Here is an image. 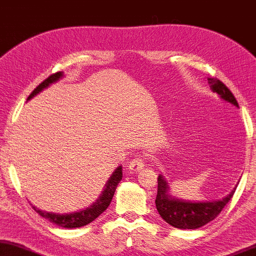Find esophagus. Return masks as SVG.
<instances>
[{"mask_svg":"<svg viewBox=\"0 0 256 256\" xmlns=\"http://www.w3.org/2000/svg\"><path fill=\"white\" fill-rule=\"evenodd\" d=\"M144 161L141 155L136 156V158H133L132 161L130 162V169L133 171H139L141 169H144Z\"/></svg>","mask_w":256,"mask_h":256,"instance_id":"esophagus-1","label":"esophagus"}]
</instances>
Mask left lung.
I'll return each mask as SVG.
<instances>
[{"instance_id":"left-lung-1","label":"left lung","mask_w":256,"mask_h":256,"mask_svg":"<svg viewBox=\"0 0 256 256\" xmlns=\"http://www.w3.org/2000/svg\"><path fill=\"white\" fill-rule=\"evenodd\" d=\"M212 92H216L223 100L238 106V102L231 90L217 78H208ZM166 182L162 176L158 178V196L155 204L156 209L163 220L171 226L177 228H198L212 222L223 208L228 204L236 192V188L231 193L222 200L206 201V202H190L174 199L168 193Z\"/></svg>"}]
</instances>
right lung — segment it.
Masks as SVG:
<instances>
[{
    "mask_svg": "<svg viewBox=\"0 0 256 256\" xmlns=\"http://www.w3.org/2000/svg\"><path fill=\"white\" fill-rule=\"evenodd\" d=\"M62 76H63L62 72H56V74H52V76H49L47 79H44L42 82L39 84V86H36V88H34L32 93L28 95V100L32 98L34 95H36L39 92H41L44 88H46V87L50 85L52 82L58 80ZM122 177H123L122 166H118L115 170V172L112 174V176L110 177L108 182H106V188L104 190V193H102V196L98 198V200H96V202H94L90 207H87L85 210L76 212L72 214H62V215H60V214L46 212L44 210H40V209H36V207L33 208L41 217H44V218L48 220L49 222L54 223L58 226L74 228H80V226H87V224L93 222L95 218H98V217L109 207L110 202L112 200L114 194H115L118 182L122 180Z\"/></svg>",
    "mask_w": 256,
    "mask_h": 256,
    "instance_id": "add662e5",
    "label": "right lung"
}]
</instances>
